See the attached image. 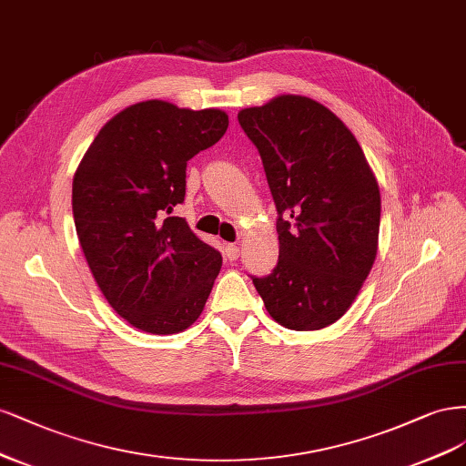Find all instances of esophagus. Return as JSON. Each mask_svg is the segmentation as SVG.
Wrapping results in <instances>:
<instances>
[{"instance_id":"34e87169","label":"esophagus","mask_w":466,"mask_h":466,"mask_svg":"<svg viewBox=\"0 0 466 466\" xmlns=\"http://www.w3.org/2000/svg\"><path fill=\"white\" fill-rule=\"evenodd\" d=\"M224 255H227L230 261H236L239 258V248L236 244H228L227 248H224Z\"/></svg>"}]
</instances>
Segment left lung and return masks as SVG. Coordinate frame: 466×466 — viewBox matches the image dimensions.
<instances>
[{
	"label": "left lung",
	"mask_w": 466,
	"mask_h": 466,
	"mask_svg": "<svg viewBox=\"0 0 466 466\" xmlns=\"http://www.w3.org/2000/svg\"><path fill=\"white\" fill-rule=\"evenodd\" d=\"M238 122L263 160L277 207L279 263L251 277L271 318L318 331L356 299L378 253L380 186L352 131L323 104L280 95Z\"/></svg>",
	"instance_id": "1"
}]
</instances>
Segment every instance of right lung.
Wrapping results in <instances>:
<instances>
[{"label":"right lung","instance_id":"obj_1","mask_svg":"<svg viewBox=\"0 0 466 466\" xmlns=\"http://www.w3.org/2000/svg\"><path fill=\"white\" fill-rule=\"evenodd\" d=\"M228 129L227 112L145 100L116 114L73 177V218L88 268L114 311L153 335L199 318L222 255L172 217L187 160Z\"/></svg>","mask_w":466,"mask_h":466}]
</instances>
